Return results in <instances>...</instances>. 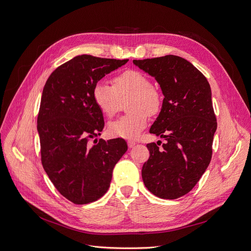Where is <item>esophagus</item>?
I'll return each mask as SVG.
<instances>
[{
  "label": "esophagus",
  "mask_w": 251,
  "mask_h": 251,
  "mask_svg": "<svg viewBox=\"0 0 251 251\" xmlns=\"http://www.w3.org/2000/svg\"><path fill=\"white\" fill-rule=\"evenodd\" d=\"M136 145V142L135 141H127V146H128V148H133L134 146Z\"/></svg>",
  "instance_id": "esophagus-1"
}]
</instances>
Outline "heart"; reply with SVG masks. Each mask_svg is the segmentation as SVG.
<instances>
[{
    "label": "heart",
    "instance_id": "1",
    "mask_svg": "<svg viewBox=\"0 0 251 251\" xmlns=\"http://www.w3.org/2000/svg\"><path fill=\"white\" fill-rule=\"evenodd\" d=\"M151 79L141 71L127 70L113 78V86L99 80L93 89V99L106 117L112 118L121 110L122 100L129 97L128 109L132 113L125 115L108 125L112 137L136 139L146 128L149 115H158L163 106L161 93L152 87Z\"/></svg>",
    "mask_w": 251,
    "mask_h": 251
}]
</instances>
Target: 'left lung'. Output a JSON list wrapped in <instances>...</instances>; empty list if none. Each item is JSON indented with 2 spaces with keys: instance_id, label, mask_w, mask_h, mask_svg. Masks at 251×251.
<instances>
[{
  "instance_id": "8db88e82",
  "label": "left lung",
  "mask_w": 251,
  "mask_h": 251,
  "mask_svg": "<svg viewBox=\"0 0 251 251\" xmlns=\"http://www.w3.org/2000/svg\"><path fill=\"white\" fill-rule=\"evenodd\" d=\"M155 77L164 96L162 110L150 133L165 139L150 143L142 177L152 194L176 199L189 193L206 171L212 155L217 118L206 77L186 59L166 55L134 60Z\"/></svg>"
}]
</instances>
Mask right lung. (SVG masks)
I'll return each instance as SVG.
<instances>
[{
    "mask_svg": "<svg viewBox=\"0 0 251 251\" xmlns=\"http://www.w3.org/2000/svg\"><path fill=\"white\" fill-rule=\"evenodd\" d=\"M127 61L79 55L46 81L38 115L42 164L59 193L75 204L91 203L107 192L114 166L127 150L121 138L89 144L104 127L93 89Z\"/></svg>",
    "mask_w": 251,
    "mask_h": 251,
    "instance_id": "right-lung-1",
    "label": "right lung"
}]
</instances>
